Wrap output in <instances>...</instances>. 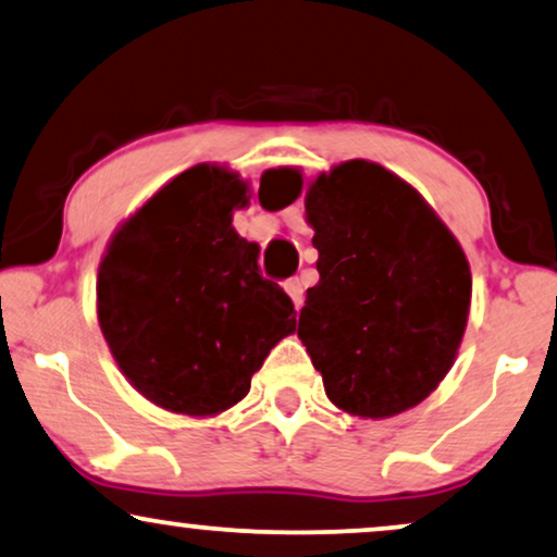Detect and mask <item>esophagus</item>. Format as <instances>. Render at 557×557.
Instances as JSON below:
<instances>
[{"instance_id": "obj_1", "label": "esophagus", "mask_w": 557, "mask_h": 557, "mask_svg": "<svg viewBox=\"0 0 557 557\" xmlns=\"http://www.w3.org/2000/svg\"><path fill=\"white\" fill-rule=\"evenodd\" d=\"M285 290H287V295H290L293 306H295V308H300V306H302V300H306V290H302V283H300V280H298V277L287 280V283H285Z\"/></svg>"}]
</instances>
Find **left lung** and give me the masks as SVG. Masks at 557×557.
Listing matches in <instances>:
<instances>
[{"instance_id":"left-lung-1","label":"left lung","mask_w":557,"mask_h":557,"mask_svg":"<svg viewBox=\"0 0 557 557\" xmlns=\"http://www.w3.org/2000/svg\"><path fill=\"white\" fill-rule=\"evenodd\" d=\"M280 206L306 193L319 249L298 336L331 404L388 419L421 404L455 364L473 277L466 251L432 206L398 174L351 159L302 185L293 166L267 169Z\"/></svg>"}]
</instances>
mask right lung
<instances>
[{
    "label": "right lung",
    "instance_id": "1",
    "mask_svg": "<svg viewBox=\"0 0 557 557\" xmlns=\"http://www.w3.org/2000/svg\"><path fill=\"white\" fill-rule=\"evenodd\" d=\"M249 182L195 164L123 221L97 272V321L140 396L172 413L215 417L251 388L295 331L283 287L259 274V246L231 226Z\"/></svg>",
    "mask_w": 557,
    "mask_h": 557
}]
</instances>
